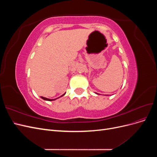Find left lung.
Instances as JSON below:
<instances>
[{
	"label": "left lung",
	"mask_w": 157,
	"mask_h": 157,
	"mask_svg": "<svg viewBox=\"0 0 157 157\" xmlns=\"http://www.w3.org/2000/svg\"><path fill=\"white\" fill-rule=\"evenodd\" d=\"M96 94H97V93H96Z\"/></svg>",
	"instance_id": "obj_1"
}]
</instances>
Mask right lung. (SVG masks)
Listing matches in <instances>:
<instances>
[{
  "label": "right lung",
  "instance_id": "1",
  "mask_svg": "<svg viewBox=\"0 0 157 157\" xmlns=\"http://www.w3.org/2000/svg\"><path fill=\"white\" fill-rule=\"evenodd\" d=\"M65 95V94H63L62 96H64ZM61 96H60V97H61ZM60 97H59V98H60ZM42 99H43L44 100H46V101H54V100H56V99H58V98H56V99H48V98H44V97H42V96H41L40 97Z\"/></svg>",
  "mask_w": 157,
  "mask_h": 157
}]
</instances>
